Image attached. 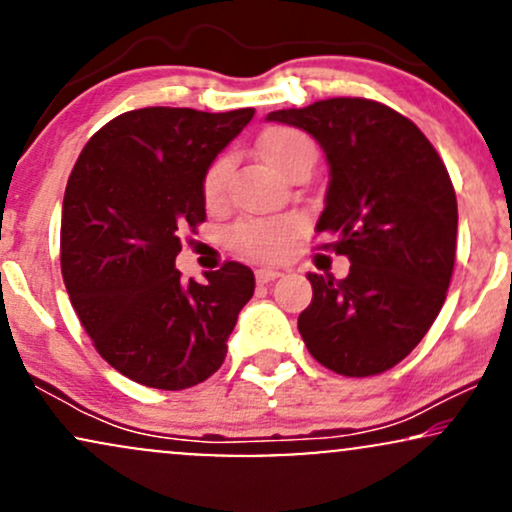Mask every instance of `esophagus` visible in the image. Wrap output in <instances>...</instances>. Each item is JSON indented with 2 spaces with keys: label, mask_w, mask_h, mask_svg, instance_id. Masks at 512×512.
<instances>
[{
  "label": "esophagus",
  "mask_w": 512,
  "mask_h": 512,
  "mask_svg": "<svg viewBox=\"0 0 512 512\" xmlns=\"http://www.w3.org/2000/svg\"><path fill=\"white\" fill-rule=\"evenodd\" d=\"M255 276H257V281H260V284H269V281L279 279L281 272H279V269H272V267H260L255 272Z\"/></svg>",
  "instance_id": "1"
}]
</instances>
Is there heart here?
<instances>
[{
	"label": "heart",
	"mask_w": 512,
	"mask_h": 512,
	"mask_svg": "<svg viewBox=\"0 0 512 512\" xmlns=\"http://www.w3.org/2000/svg\"><path fill=\"white\" fill-rule=\"evenodd\" d=\"M257 151L269 168L281 178L298 168H313L315 144L308 134L293 127H269L257 139ZM231 156H216L204 170L202 195L207 204H219L226 195ZM296 226L289 219H245L231 228V245L245 255L276 260L289 250Z\"/></svg>",
	"instance_id": "obj_1"
}]
</instances>
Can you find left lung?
I'll list each match as a JSON object with an SVG mask.
<instances>
[{
    "mask_svg": "<svg viewBox=\"0 0 512 512\" xmlns=\"http://www.w3.org/2000/svg\"><path fill=\"white\" fill-rule=\"evenodd\" d=\"M301 127L330 163L320 248L349 257L346 279L308 274L298 332L346 378L385 373L426 337L455 267L457 197L443 158L409 117L370 98H327L269 113Z\"/></svg>",
    "mask_w": 512,
    "mask_h": 512,
    "instance_id": "1",
    "label": "left lung"
}]
</instances>
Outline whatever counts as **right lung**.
<instances>
[{
	"mask_svg": "<svg viewBox=\"0 0 512 512\" xmlns=\"http://www.w3.org/2000/svg\"><path fill=\"white\" fill-rule=\"evenodd\" d=\"M252 115L129 110L76 158L62 204L64 286L98 354L134 383H204L255 293V274L240 262H223L207 284H185L175 269L182 233L207 221L204 170Z\"/></svg>",
	"mask_w": 512,
	"mask_h": 512,
	"instance_id": "obj_1",
	"label": "right lung"
}]
</instances>
